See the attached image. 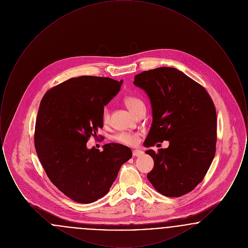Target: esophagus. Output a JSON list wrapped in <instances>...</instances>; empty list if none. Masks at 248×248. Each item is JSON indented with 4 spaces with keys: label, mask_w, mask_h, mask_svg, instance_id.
<instances>
[{
    "label": "esophagus",
    "mask_w": 248,
    "mask_h": 248,
    "mask_svg": "<svg viewBox=\"0 0 248 248\" xmlns=\"http://www.w3.org/2000/svg\"><path fill=\"white\" fill-rule=\"evenodd\" d=\"M142 154H143V152L140 151V150H134L133 151V156H135V157L141 156Z\"/></svg>",
    "instance_id": "1"
}]
</instances>
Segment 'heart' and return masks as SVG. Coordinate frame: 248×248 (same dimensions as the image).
Masks as SVG:
<instances>
[{
  "label": "heart",
  "mask_w": 248,
  "mask_h": 248,
  "mask_svg": "<svg viewBox=\"0 0 248 248\" xmlns=\"http://www.w3.org/2000/svg\"><path fill=\"white\" fill-rule=\"evenodd\" d=\"M125 106L128 108L131 112H133L134 114L142 108H145V104L143 102V100L140 99L138 96H134V95H127L124 97V99ZM102 119L103 121L106 123L108 120V108L105 107L103 108L102 111ZM114 140L116 141L124 144V145H128V146H134L136 145L139 141V135L135 134V133H128V132H122L119 133L117 135H115Z\"/></svg>",
  "instance_id": "obj_1"
}]
</instances>
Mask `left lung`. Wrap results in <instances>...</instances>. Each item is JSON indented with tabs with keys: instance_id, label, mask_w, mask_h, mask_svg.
<instances>
[{
	"instance_id": "1",
	"label": "left lung",
	"mask_w": 248,
	"mask_h": 248,
	"mask_svg": "<svg viewBox=\"0 0 248 248\" xmlns=\"http://www.w3.org/2000/svg\"><path fill=\"white\" fill-rule=\"evenodd\" d=\"M134 84L146 92L152 105L146 147L169 141L158 154L145 152L154 161L147 177L161 194L182 196L203 179L215 157L217 114L212 99L202 85L175 68L143 71L135 76Z\"/></svg>"
}]
</instances>
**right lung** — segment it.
<instances>
[{"label":"right lung","instance_id":"right-lung-1","mask_svg":"<svg viewBox=\"0 0 248 248\" xmlns=\"http://www.w3.org/2000/svg\"><path fill=\"white\" fill-rule=\"evenodd\" d=\"M123 84L107 77L71 78L44 95L36 120L34 144L51 182L71 200L91 203L104 197L128 147L109 143L103 151L87 149L88 139L103 127L102 111Z\"/></svg>","mask_w":248,"mask_h":248}]
</instances>
